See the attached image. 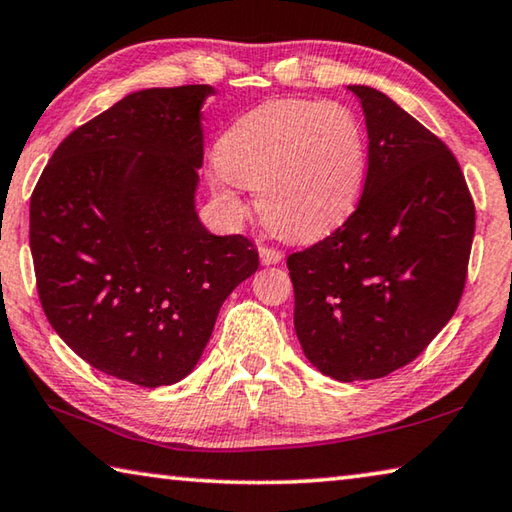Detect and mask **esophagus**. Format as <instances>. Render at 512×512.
Segmentation results:
<instances>
[{
  "instance_id": "esophagus-1",
  "label": "esophagus",
  "mask_w": 512,
  "mask_h": 512,
  "mask_svg": "<svg viewBox=\"0 0 512 512\" xmlns=\"http://www.w3.org/2000/svg\"><path fill=\"white\" fill-rule=\"evenodd\" d=\"M282 253L277 248L271 246H259V259H262V264L271 266V264H280L282 262Z\"/></svg>"
}]
</instances>
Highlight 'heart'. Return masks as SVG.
Segmentation results:
<instances>
[{
	"label": "heart",
	"mask_w": 512,
	"mask_h": 512,
	"mask_svg": "<svg viewBox=\"0 0 512 512\" xmlns=\"http://www.w3.org/2000/svg\"><path fill=\"white\" fill-rule=\"evenodd\" d=\"M216 196L241 212L235 185L257 194L266 225L314 239L357 205L366 180V137L334 101H268L239 117L216 144Z\"/></svg>",
	"instance_id": "1"
}]
</instances>
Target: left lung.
Instances as JSON below:
<instances>
[{"instance_id": "obj_1", "label": "left lung", "mask_w": 512, "mask_h": 512, "mask_svg": "<svg viewBox=\"0 0 512 512\" xmlns=\"http://www.w3.org/2000/svg\"><path fill=\"white\" fill-rule=\"evenodd\" d=\"M368 128V173L341 228L287 259L305 357L339 381L411 363L461 302L474 201L454 153L384 92L348 85Z\"/></svg>"}]
</instances>
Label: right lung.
Masks as SVG:
<instances>
[{
	"label": "right lung",
	"instance_id": "obj_1",
	"mask_svg": "<svg viewBox=\"0 0 512 512\" xmlns=\"http://www.w3.org/2000/svg\"><path fill=\"white\" fill-rule=\"evenodd\" d=\"M214 88L133 92L69 133L31 196L38 296L92 368L144 388L196 368L223 300L259 266L244 235L196 214Z\"/></svg>",
	"mask_w": 512,
	"mask_h": 512
}]
</instances>
